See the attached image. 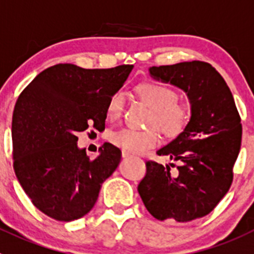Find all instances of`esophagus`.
Returning a JSON list of instances; mask_svg holds the SVG:
<instances>
[{"mask_svg": "<svg viewBox=\"0 0 254 254\" xmlns=\"http://www.w3.org/2000/svg\"><path fill=\"white\" fill-rule=\"evenodd\" d=\"M129 157H131V154H130L129 152H125V150H123V158H129Z\"/></svg>", "mask_w": 254, "mask_h": 254, "instance_id": "34e87169", "label": "esophagus"}]
</instances>
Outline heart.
Returning a JSON list of instances; mask_svg holds the SVG:
<instances>
[{
  "instance_id": "heart-1",
  "label": "heart",
  "mask_w": 254,
  "mask_h": 254,
  "mask_svg": "<svg viewBox=\"0 0 254 254\" xmlns=\"http://www.w3.org/2000/svg\"><path fill=\"white\" fill-rule=\"evenodd\" d=\"M136 92L140 99L152 107L149 127H158L163 134L175 136L182 131L189 122V110L186 105L178 102V96L173 88L166 84L145 82L139 84ZM125 95L119 91L107 104L109 119H118L124 107ZM155 127L136 130L130 127L114 130L109 134V140L116 147L129 153H144L159 143V134Z\"/></svg>"
}]
</instances>
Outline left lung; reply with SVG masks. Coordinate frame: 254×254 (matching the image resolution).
<instances>
[{
	"label": "left lung",
	"instance_id": "8db88e82",
	"mask_svg": "<svg viewBox=\"0 0 254 254\" xmlns=\"http://www.w3.org/2000/svg\"><path fill=\"white\" fill-rule=\"evenodd\" d=\"M154 79L186 92L191 105L189 124L157 152L177 163L171 173L148 161L138 192L158 220L187 223L207 215L233 182V167L242 143V124L234 99L220 73L209 63L182 62L149 68Z\"/></svg>",
	"mask_w": 254,
	"mask_h": 254
}]
</instances>
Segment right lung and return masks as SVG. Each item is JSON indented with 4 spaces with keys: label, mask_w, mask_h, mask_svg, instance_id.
I'll return each mask as SVG.
<instances>
[{
    "label": "right lung",
    "mask_w": 254,
    "mask_h": 254,
    "mask_svg": "<svg viewBox=\"0 0 254 254\" xmlns=\"http://www.w3.org/2000/svg\"><path fill=\"white\" fill-rule=\"evenodd\" d=\"M132 65L84 69L56 64L27 84L12 115L15 175L31 202L45 215L72 221L90 211L102 182L122 159L110 143L91 159L77 147V132L105 129L107 104L123 87Z\"/></svg>",
    "instance_id": "right-lung-1"
}]
</instances>
